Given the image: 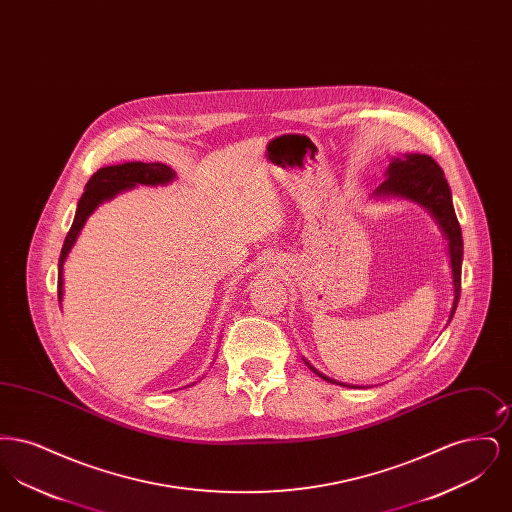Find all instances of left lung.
Listing matches in <instances>:
<instances>
[{
  "instance_id": "left-lung-1",
  "label": "left lung",
  "mask_w": 512,
  "mask_h": 512,
  "mask_svg": "<svg viewBox=\"0 0 512 512\" xmlns=\"http://www.w3.org/2000/svg\"><path fill=\"white\" fill-rule=\"evenodd\" d=\"M376 195H397V197L413 199L420 205L428 207L434 213V217L438 219L443 232L449 238V253H451L453 282H455V303H453V311H451V318H453L459 297H461L463 232H461V224L455 215L449 184L443 176L438 161L432 159L430 155H420V153L407 155L403 159H399V157L393 159V163L388 169V178L376 190ZM317 374L322 376L320 372ZM322 378L328 380L326 376H322ZM328 382H332V380H328Z\"/></svg>"
}]
</instances>
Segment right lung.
<instances>
[{"mask_svg":"<svg viewBox=\"0 0 512 512\" xmlns=\"http://www.w3.org/2000/svg\"><path fill=\"white\" fill-rule=\"evenodd\" d=\"M174 178V172L171 167L161 165V163H124V165H115V167H103L98 172L92 174V178L86 184V192L80 197L76 215H74L73 226L65 238V244L61 249L59 257V274H57V295L59 301L63 297V263L67 259V253L71 251L76 236L80 228L84 226L90 213L98 207L103 199H109L121 190L134 188L136 184H146V186H155V184H165Z\"/></svg>","mask_w":512,"mask_h":512,"instance_id":"obj_1","label":"right lung"}]
</instances>
